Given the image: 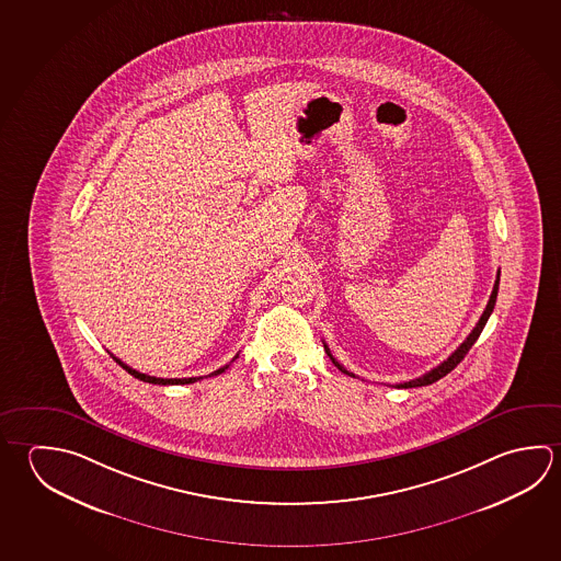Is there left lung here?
Returning <instances> with one entry per match:
<instances>
[{"instance_id": "obj_1", "label": "left lung", "mask_w": 561, "mask_h": 561, "mask_svg": "<svg viewBox=\"0 0 561 561\" xmlns=\"http://www.w3.org/2000/svg\"><path fill=\"white\" fill-rule=\"evenodd\" d=\"M499 284H501V270H499V274H496V282H494V287H492L491 299H489V304H486V309L482 311L479 323H477V327L472 329L471 334H469V336L462 341L461 346H459V348H457V351H455V353H453L451 356L447 358V360H443L439 366H435V368L430 370V373L423 374V376H420V378H413V380H410V382L396 383V388H417V386H427V383L437 382L439 378H443L445 374L451 373L453 368H455L457 364L461 363L462 358H465V354L469 353V351H471L472 344L477 343L479 334L482 333L484 324H486L489 317H491L492 309H494V304H496V295H499ZM324 353H327V356L333 360L334 366H336L341 373L348 374V376L356 378L353 373H348V370L344 368L343 364L336 363V360H334V356L331 354V351H329V346H327V344H324Z\"/></svg>"}]
</instances>
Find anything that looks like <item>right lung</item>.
<instances>
[{
  "mask_svg": "<svg viewBox=\"0 0 561 561\" xmlns=\"http://www.w3.org/2000/svg\"><path fill=\"white\" fill-rule=\"evenodd\" d=\"M112 358H114V360H116V363H118L119 366L124 368V370H128V374H131L134 378H138V380H144V382L161 383V386H169V383H193L197 382V380H201V378H203V376H198V378L197 376H195V378H156V376H149V374H141L138 373V370H134V368H129L128 364L122 363V360H119V358H116L114 354H112ZM234 358H238V354L237 356H234ZM234 358H232V360H234ZM228 366H230V364H227V366H222V368H218V370H215V373L213 374H208V376H218V374L225 373Z\"/></svg>",
  "mask_w": 561,
  "mask_h": 561,
  "instance_id": "add662e5",
  "label": "right lung"
}]
</instances>
